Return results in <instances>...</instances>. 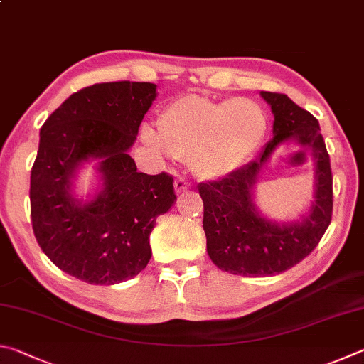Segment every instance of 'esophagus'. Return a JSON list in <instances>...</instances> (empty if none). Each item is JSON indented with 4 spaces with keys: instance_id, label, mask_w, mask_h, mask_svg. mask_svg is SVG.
<instances>
[{
    "instance_id": "esophagus-1",
    "label": "esophagus",
    "mask_w": 364,
    "mask_h": 364,
    "mask_svg": "<svg viewBox=\"0 0 364 364\" xmlns=\"http://www.w3.org/2000/svg\"><path fill=\"white\" fill-rule=\"evenodd\" d=\"M190 188V183L186 181V178L178 177L177 181L174 182V190H176V195H182L183 192H187Z\"/></svg>"
}]
</instances>
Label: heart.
Here are the masks:
<instances>
[{"label": "heart", "mask_w": 364, "mask_h": 364, "mask_svg": "<svg viewBox=\"0 0 364 364\" xmlns=\"http://www.w3.org/2000/svg\"><path fill=\"white\" fill-rule=\"evenodd\" d=\"M156 126L172 158L187 159L196 177L214 181L233 174L256 153L267 134V114L252 99L188 94L166 105ZM144 139L151 149H161L151 131L145 129Z\"/></svg>", "instance_id": "b5f03b06"}]
</instances>
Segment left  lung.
Here are the masks:
<instances>
[{"mask_svg": "<svg viewBox=\"0 0 364 364\" xmlns=\"http://www.w3.org/2000/svg\"><path fill=\"white\" fill-rule=\"evenodd\" d=\"M272 107L273 139L257 159L220 181L200 183L208 254L220 270L243 277H270L291 269L315 250L333 215L329 155L314 114L286 94L260 92ZM297 143L316 161V201L301 221L278 225L258 213L252 188L279 144Z\"/></svg>", "mask_w": 364, "mask_h": 364, "instance_id": "obj_1", "label": "left lung"}]
</instances>
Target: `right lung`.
Masks as SVG:
<instances>
[{"label": "right lung", "mask_w": 364, "mask_h": 364, "mask_svg": "<svg viewBox=\"0 0 364 364\" xmlns=\"http://www.w3.org/2000/svg\"><path fill=\"white\" fill-rule=\"evenodd\" d=\"M155 97L153 82H100L70 95L41 127L31 227L50 262L81 282L117 284L139 275L151 257L156 218L174 205L172 176L137 172L127 153ZM91 159L102 186L91 200H78L73 178Z\"/></svg>", "instance_id": "obj_1"}]
</instances>
